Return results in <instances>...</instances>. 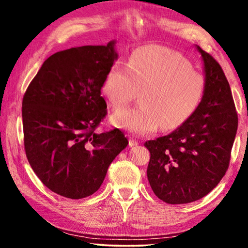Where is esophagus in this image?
<instances>
[{"label": "esophagus", "mask_w": 248, "mask_h": 248, "mask_svg": "<svg viewBox=\"0 0 248 248\" xmlns=\"http://www.w3.org/2000/svg\"><path fill=\"white\" fill-rule=\"evenodd\" d=\"M138 143H139V142H138V140L134 139V138H131V137L129 138V145H130V146L138 145Z\"/></svg>", "instance_id": "34e87169"}]
</instances>
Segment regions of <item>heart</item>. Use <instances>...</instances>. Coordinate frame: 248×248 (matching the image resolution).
<instances>
[{
    "label": "heart",
    "instance_id": "b5f03b06",
    "mask_svg": "<svg viewBox=\"0 0 248 248\" xmlns=\"http://www.w3.org/2000/svg\"><path fill=\"white\" fill-rule=\"evenodd\" d=\"M102 91L110 106L121 109L141 92L140 107L111 116L116 127L134 134L180 127L200 107L207 79L187 58L159 46L136 50L127 65L116 63L105 77Z\"/></svg>",
    "mask_w": 248,
    "mask_h": 248
}]
</instances>
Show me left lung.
<instances>
[{"label":"left lung","mask_w":248,"mask_h":248,"mask_svg":"<svg viewBox=\"0 0 248 248\" xmlns=\"http://www.w3.org/2000/svg\"><path fill=\"white\" fill-rule=\"evenodd\" d=\"M207 91L200 107L167 136L146 141L151 188L166 203L183 204L208 195L229 169L237 131V112L221 65L203 51Z\"/></svg>","instance_id":"obj_1"}]
</instances>
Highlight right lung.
<instances>
[{
  "mask_svg": "<svg viewBox=\"0 0 248 248\" xmlns=\"http://www.w3.org/2000/svg\"><path fill=\"white\" fill-rule=\"evenodd\" d=\"M116 41L83 46L50 56L23 98L24 145L46 187L70 199L99 189L110 163L128 145L114 129L95 132L107 115L100 93L118 54Z\"/></svg>",
  "mask_w": 248,
  "mask_h": 248,
  "instance_id": "1",
  "label": "right lung"
}]
</instances>
